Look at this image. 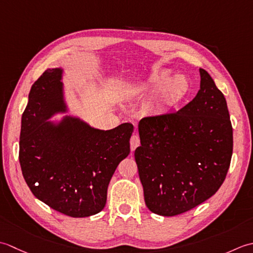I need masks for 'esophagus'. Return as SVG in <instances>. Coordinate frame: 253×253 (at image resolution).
Returning a JSON list of instances; mask_svg holds the SVG:
<instances>
[{
  "mask_svg": "<svg viewBox=\"0 0 253 253\" xmlns=\"http://www.w3.org/2000/svg\"><path fill=\"white\" fill-rule=\"evenodd\" d=\"M130 145H131V151H134V149L140 145V137H138L137 134H133L131 136Z\"/></svg>",
  "mask_w": 253,
  "mask_h": 253,
  "instance_id": "obj_1",
  "label": "esophagus"
}]
</instances>
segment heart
<instances>
[{
  "instance_id": "1",
  "label": "heart",
  "mask_w": 253,
  "mask_h": 253,
  "mask_svg": "<svg viewBox=\"0 0 253 253\" xmlns=\"http://www.w3.org/2000/svg\"><path fill=\"white\" fill-rule=\"evenodd\" d=\"M191 82L185 75L173 77L167 70L153 72L134 87V90L147 98H154L152 110L156 115H165L187 99L191 92Z\"/></svg>"
}]
</instances>
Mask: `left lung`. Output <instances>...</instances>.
Instances as JSON below:
<instances>
[{
	"mask_svg": "<svg viewBox=\"0 0 253 253\" xmlns=\"http://www.w3.org/2000/svg\"><path fill=\"white\" fill-rule=\"evenodd\" d=\"M200 89L178 112L144 118L134 153L151 212L174 216L192 210L223 184L233 155L225 97L200 69Z\"/></svg>",
	"mask_w": 253,
	"mask_h": 253,
	"instance_id": "obj_1",
	"label": "left lung"
}]
</instances>
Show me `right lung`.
Listing matches in <instances>:
<instances>
[{"label": "right lung", "instance_id": "right-lung-1", "mask_svg": "<svg viewBox=\"0 0 253 253\" xmlns=\"http://www.w3.org/2000/svg\"><path fill=\"white\" fill-rule=\"evenodd\" d=\"M64 70L48 69L35 82L22 116L19 163L33 194L71 217L104 210L118 165L130 154L133 125L100 130L68 113Z\"/></svg>", "mask_w": 253, "mask_h": 253}]
</instances>
